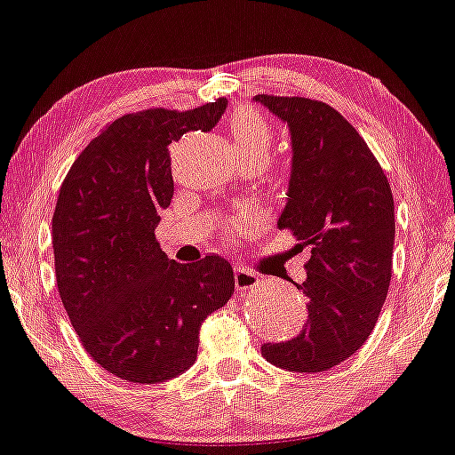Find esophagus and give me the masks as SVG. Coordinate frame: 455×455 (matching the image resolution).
Returning <instances> with one entry per match:
<instances>
[{"instance_id": "34e87169", "label": "esophagus", "mask_w": 455, "mask_h": 455, "mask_svg": "<svg viewBox=\"0 0 455 455\" xmlns=\"http://www.w3.org/2000/svg\"><path fill=\"white\" fill-rule=\"evenodd\" d=\"M234 277H235V287L239 289V291H247V289H253L255 285H257V277L253 271H250V269H235V273H234Z\"/></svg>"}]
</instances>
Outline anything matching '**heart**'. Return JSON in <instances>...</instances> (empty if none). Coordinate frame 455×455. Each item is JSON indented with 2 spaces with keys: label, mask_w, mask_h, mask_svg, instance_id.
<instances>
[{
  "label": "heart",
  "mask_w": 455,
  "mask_h": 455,
  "mask_svg": "<svg viewBox=\"0 0 455 455\" xmlns=\"http://www.w3.org/2000/svg\"><path fill=\"white\" fill-rule=\"evenodd\" d=\"M231 142L235 152H251L267 156L271 147V128L267 121L253 108H237L229 123Z\"/></svg>",
  "instance_id": "heart-1"
}]
</instances>
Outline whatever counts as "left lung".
Here are the masks:
<instances>
[{"mask_svg":"<svg viewBox=\"0 0 455 455\" xmlns=\"http://www.w3.org/2000/svg\"><path fill=\"white\" fill-rule=\"evenodd\" d=\"M289 126L291 176L277 228L311 247L305 329L261 355L291 372H323L371 337L392 277L394 200L379 160L339 110L303 97L257 94Z\"/></svg>","mask_w":455,"mask_h":455,"instance_id":"8db88e82","label":"left lung"}]
</instances>
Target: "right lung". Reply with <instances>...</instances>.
Wrapping results in <instances>:
<instances>
[{
  "instance_id": "obj_1",
  "label": "right lung",
  "mask_w": 455,
  "mask_h": 455,
  "mask_svg": "<svg viewBox=\"0 0 455 455\" xmlns=\"http://www.w3.org/2000/svg\"><path fill=\"white\" fill-rule=\"evenodd\" d=\"M228 100L124 115L89 142L59 190L53 213L55 277L87 353L128 382L158 384L188 371L200 329L234 293L220 255L168 259L156 242L160 210L174 196L168 144L210 132Z\"/></svg>"
}]
</instances>
